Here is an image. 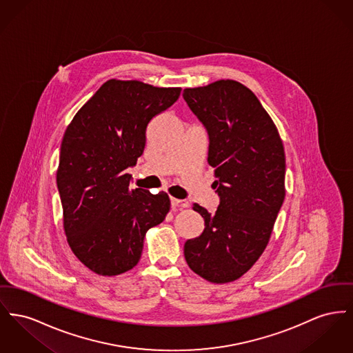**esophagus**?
<instances>
[{
	"instance_id": "34e87169",
	"label": "esophagus",
	"mask_w": 353,
	"mask_h": 353,
	"mask_svg": "<svg viewBox=\"0 0 353 353\" xmlns=\"http://www.w3.org/2000/svg\"><path fill=\"white\" fill-rule=\"evenodd\" d=\"M170 204H172V209L173 210L189 207V201L188 200H180V199H174V197L170 199Z\"/></svg>"
}]
</instances>
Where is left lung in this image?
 <instances>
[{
    "label": "left lung",
    "mask_w": 353,
    "mask_h": 353,
    "mask_svg": "<svg viewBox=\"0 0 353 353\" xmlns=\"http://www.w3.org/2000/svg\"><path fill=\"white\" fill-rule=\"evenodd\" d=\"M205 126L208 164L220 197L216 212L193 204L205 223L188 240L189 268L210 283L234 281L267 248L285 197V153L277 128L243 83L220 80L183 93Z\"/></svg>",
    "instance_id": "obj_1"
}]
</instances>
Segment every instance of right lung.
Wrapping results in <instances>:
<instances>
[{"instance_id": "1", "label": "right lung", "mask_w": 353, "mask_h": 353, "mask_svg": "<svg viewBox=\"0 0 353 353\" xmlns=\"http://www.w3.org/2000/svg\"><path fill=\"white\" fill-rule=\"evenodd\" d=\"M181 88L109 80L73 117L63 134L57 188L69 247L85 267L116 276L137 265L148 229L164 221L165 192L130 189L145 148L146 126L174 104Z\"/></svg>"}]
</instances>
